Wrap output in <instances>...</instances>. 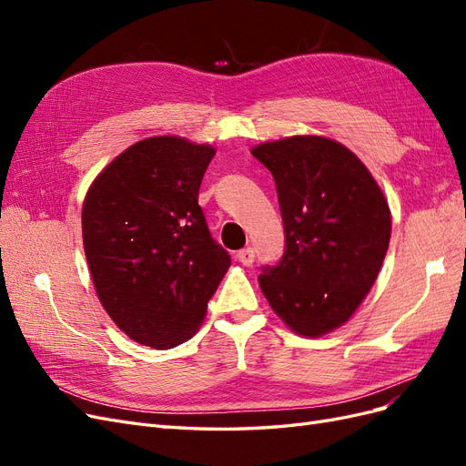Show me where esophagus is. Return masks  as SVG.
<instances>
[{
	"instance_id": "1",
	"label": "esophagus",
	"mask_w": 466,
	"mask_h": 466,
	"mask_svg": "<svg viewBox=\"0 0 466 466\" xmlns=\"http://www.w3.org/2000/svg\"><path fill=\"white\" fill-rule=\"evenodd\" d=\"M237 260L241 262L243 266H250L252 262H255V250H252L250 247H247V248H243V250H238V252H237Z\"/></svg>"
}]
</instances>
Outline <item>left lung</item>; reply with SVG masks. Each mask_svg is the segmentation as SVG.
<instances>
[{"label":"left lung","instance_id":"left-lung-1","mask_svg":"<svg viewBox=\"0 0 466 466\" xmlns=\"http://www.w3.org/2000/svg\"><path fill=\"white\" fill-rule=\"evenodd\" d=\"M250 153L272 173L286 252L258 276L272 311L299 336L342 327L373 288L390 241L387 196L358 155L327 136H289Z\"/></svg>","mask_w":466,"mask_h":466}]
</instances>
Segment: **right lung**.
<instances>
[{
    "label": "right lung",
    "instance_id": "obj_1",
    "mask_svg": "<svg viewBox=\"0 0 466 466\" xmlns=\"http://www.w3.org/2000/svg\"><path fill=\"white\" fill-rule=\"evenodd\" d=\"M216 147L151 136L116 155L83 200L81 231L98 301L134 342L168 350L198 332L231 258L198 190Z\"/></svg>",
    "mask_w": 466,
    "mask_h": 466
}]
</instances>
